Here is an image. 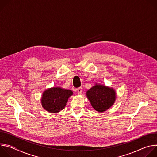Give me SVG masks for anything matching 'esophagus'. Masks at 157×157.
<instances>
[{
	"mask_svg": "<svg viewBox=\"0 0 157 157\" xmlns=\"http://www.w3.org/2000/svg\"><path fill=\"white\" fill-rule=\"evenodd\" d=\"M76 91L78 94H81L82 93V88L81 87H79L76 89Z\"/></svg>",
	"mask_w": 157,
	"mask_h": 157,
	"instance_id": "34e87169",
	"label": "esophagus"
}]
</instances>
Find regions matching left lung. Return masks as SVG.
Instances as JSON below:
<instances>
[{
    "label": "left lung",
    "instance_id": "1",
    "mask_svg": "<svg viewBox=\"0 0 157 157\" xmlns=\"http://www.w3.org/2000/svg\"><path fill=\"white\" fill-rule=\"evenodd\" d=\"M86 94L92 107L98 113H103L110 108L117 97L114 88L97 83L87 90Z\"/></svg>",
    "mask_w": 157,
    "mask_h": 157
}]
</instances>
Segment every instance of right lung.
I'll return each instance as SVG.
<instances>
[{
	"label": "right lung",
	"instance_id": "add662e5",
	"mask_svg": "<svg viewBox=\"0 0 157 157\" xmlns=\"http://www.w3.org/2000/svg\"><path fill=\"white\" fill-rule=\"evenodd\" d=\"M73 94V91L70 89L60 87L48 88L42 93L41 104L48 113H58L65 107L69 98Z\"/></svg>",
	"mask_w": 157,
	"mask_h": 157
}]
</instances>
